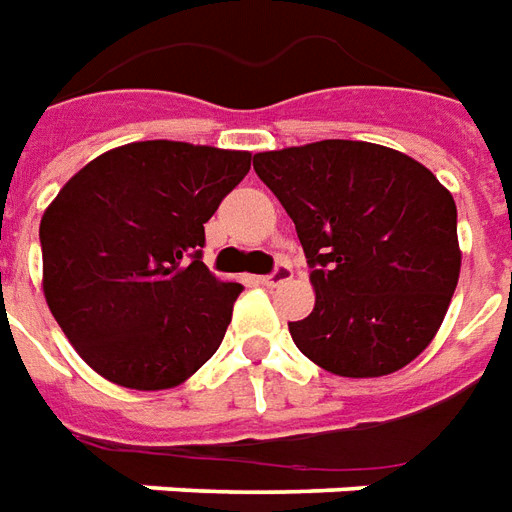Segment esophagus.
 <instances>
[{"mask_svg":"<svg viewBox=\"0 0 512 512\" xmlns=\"http://www.w3.org/2000/svg\"><path fill=\"white\" fill-rule=\"evenodd\" d=\"M292 267H286V264H281V267H275V272H270V275H261L259 283L261 286H281V283L292 281Z\"/></svg>","mask_w":512,"mask_h":512,"instance_id":"obj_1","label":"esophagus"}]
</instances>
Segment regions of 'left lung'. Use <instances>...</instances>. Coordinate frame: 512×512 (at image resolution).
Instances as JSON below:
<instances>
[{
	"mask_svg": "<svg viewBox=\"0 0 512 512\" xmlns=\"http://www.w3.org/2000/svg\"><path fill=\"white\" fill-rule=\"evenodd\" d=\"M294 220L316 305L289 322L297 349L335 376L404 368L434 341L461 248L450 190L398 149L327 138L253 155Z\"/></svg>",
	"mask_w": 512,
	"mask_h": 512,
	"instance_id": "obj_1",
	"label": "left lung"
}]
</instances>
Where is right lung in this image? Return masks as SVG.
<instances>
[{
    "label": "right lung",
    "mask_w": 512,
    "mask_h": 512,
    "mask_svg": "<svg viewBox=\"0 0 512 512\" xmlns=\"http://www.w3.org/2000/svg\"><path fill=\"white\" fill-rule=\"evenodd\" d=\"M248 169L251 152L160 138L67 179L40 220L43 294L92 371L169 390L218 352L242 286L201 261L204 223Z\"/></svg>",
    "instance_id": "obj_1"
}]
</instances>
